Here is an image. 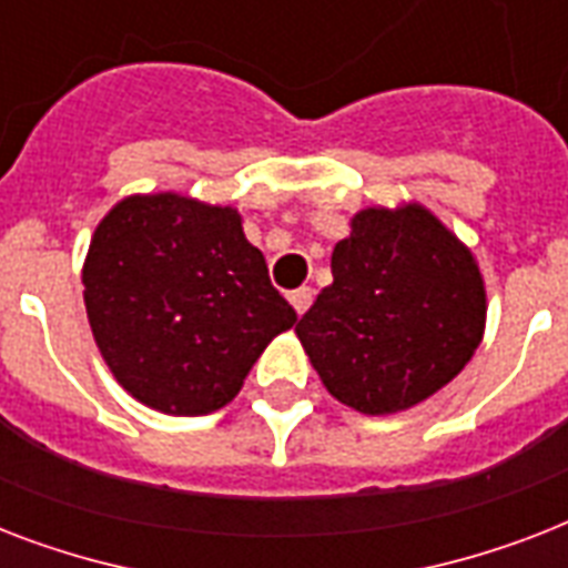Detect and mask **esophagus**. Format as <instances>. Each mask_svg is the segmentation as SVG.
Wrapping results in <instances>:
<instances>
[{"label": "esophagus", "mask_w": 568, "mask_h": 568, "mask_svg": "<svg viewBox=\"0 0 568 568\" xmlns=\"http://www.w3.org/2000/svg\"><path fill=\"white\" fill-rule=\"evenodd\" d=\"M288 301H292L294 312H297V315H303V312L312 306V288H297V292L288 294Z\"/></svg>", "instance_id": "obj_1"}]
</instances>
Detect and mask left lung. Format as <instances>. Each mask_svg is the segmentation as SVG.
Segmentation results:
<instances>
[{"label":"left lung","mask_w":568,"mask_h":568,"mask_svg":"<svg viewBox=\"0 0 568 568\" xmlns=\"http://www.w3.org/2000/svg\"><path fill=\"white\" fill-rule=\"evenodd\" d=\"M333 283L294 327L327 392L365 415L448 386L486 329L475 253L427 205H368L333 250Z\"/></svg>","instance_id":"8db88e82"}]
</instances>
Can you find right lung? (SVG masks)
<instances>
[{
	"label": "right lung",
	"mask_w": 568,
	"mask_h": 568,
	"mask_svg": "<svg viewBox=\"0 0 568 568\" xmlns=\"http://www.w3.org/2000/svg\"><path fill=\"white\" fill-rule=\"evenodd\" d=\"M241 223L232 205L153 191L118 200L93 230L82 265L93 342L150 409L226 406L297 321Z\"/></svg>",
	"instance_id": "1"
}]
</instances>
